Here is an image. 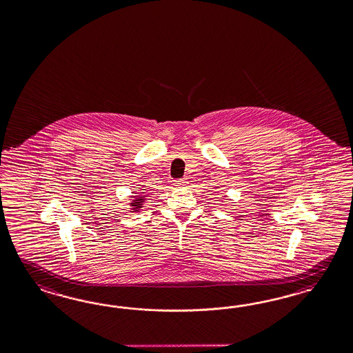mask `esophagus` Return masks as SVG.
Listing matches in <instances>:
<instances>
[{"instance_id": "34e87169", "label": "esophagus", "mask_w": 353, "mask_h": 353, "mask_svg": "<svg viewBox=\"0 0 353 353\" xmlns=\"http://www.w3.org/2000/svg\"><path fill=\"white\" fill-rule=\"evenodd\" d=\"M174 182H176L177 186H183V185L188 183V180L186 179H179V180H176Z\"/></svg>"}]
</instances>
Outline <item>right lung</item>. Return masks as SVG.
I'll return each instance as SVG.
<instances>
[{"instance_id":"add662e5","label":"right lung","mask_w":353,"mask_h":353,"mask_svg":"<svg viewBox=\"0 0 353 353\" xmlns=\"http://www.w3.org/2000/svg\"><path fill=\"white\" fill-rule=\"evenodd\" d=\"M134 194H136V195L130 196L132 201H130V203H129V207H130L132 212H139L141 208H142V205H145V202L148 201V199H146L148 195H143L142 192H134Z\"/></svg>"}]
</instances>
